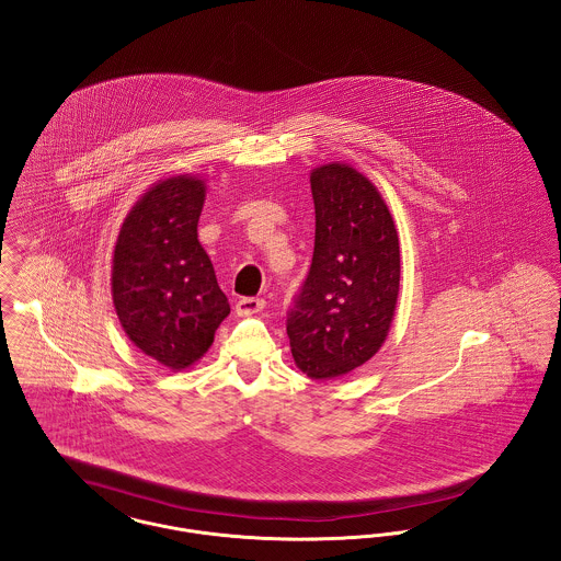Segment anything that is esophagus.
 Here are the masks:
<instances>
[{"label": "esophagus", "mask_w": 561, "mask_h": 561, "mask_svg": "<svg viewBox=\"0 0 561 561\" xmlns=\"http://www.w3.org/2000/svg\"><path fill=\"white\" fill-rule=\"evenodd\" d=\"M264 305H266L264 298H239L237 305H234V313L237 316H254V313L263 311Z\"/></svg>", "instance_id": "1"}]
</instances>
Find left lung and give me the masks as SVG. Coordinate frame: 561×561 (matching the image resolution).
<instances>
[{
  "instance_id": "8db88e82",
  "label": "left lung",
  "mask_w": 561,
  "mask_h": 561,
  "mask_svg": "<svg viewBox=\"0 0 561 561\" xmlns=\"http://www.w3.org/2000/svg\"><path fill=\"white\" fill-rule=\"evenodd\" d=\"M311 195L313 259L286 330L298 368L334 379L370 360L390 332L400 245L386 201L354 167H316Z\"/></svg>"
}]
</instances>
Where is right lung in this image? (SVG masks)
Masks as SVG:
<instances>
[{"instance_id":"add662e5","label":"right lung","mask_w":561,"mask_h":561,"mask_svg":"<svg viewBox=\"0 0 561 561\" xmlns=\"http://www.w3.org/2000/svg\"><path fill=\"white\" fill-rule=\"evenodd\" d=\"M205 180H159L127 214L112 259V298L133 345L171 370L203 358L231 313L198 243Z\"/></svg>"}]
</instances>
